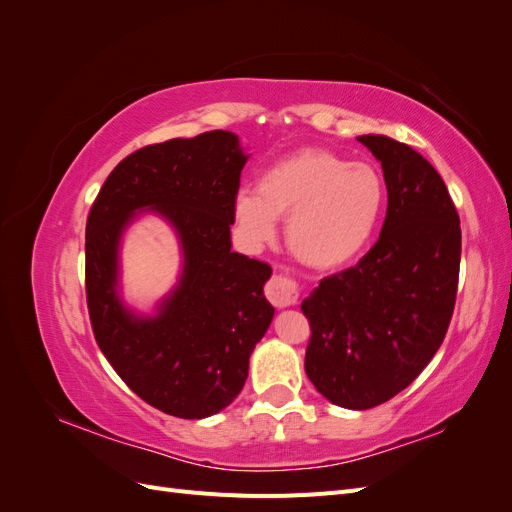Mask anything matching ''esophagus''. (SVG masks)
<instances>
[{
  "label": "esophagus",
  "instance_id": "esophagus-1",
  "mask_svg": "<svg viewBox=\"0 0 512 512\" xmlns=\"http://www.w3.org/2000/svg\"><path fill=\"white\" fill-rule=\"evenodd\" d=\"M265 294L275 307H290L297 303L299 284L288 273H277L267 282Z\"/></svg>",
  "mask_w": 512,
  "mask_h": 512
}]
</instances>
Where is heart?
I'll return each mask as SVG.
<instances>
[{
	"mask_svg": "<svg viewBox=\"0 0 512 512\" xmlns=\"http://www.w3.org/2000/svg\"><path fill=\"white\" fill-rule=\"evenodd\" d=\"M386 185L369 162H348L327 149H301L271 164L258 190L235 198V220L252 241H269L275 218H288L286 243L303 265L329 271L359 256L374 237Z\"/></svg>",
	"mask_w": 512,
	"mask_h": 512,
	"instance_id": "obj_1",
	"label": "heart"
}]
</instances>
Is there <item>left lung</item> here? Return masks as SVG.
Returning a JSON list of instances; mask_svg holds the SVG:
<instances>
[{"mask_svg": "<svg viewBox=\"0 0 512 512\" xmlns=\"http://www.w3.org/2000/svg\"><path fill=\"white\" fill-rule=\"evenodd\" d=\"M389 207L374 247L301 303L305 374L331 404L367 410L404 391L442 346L455 309L461 228L438 170L406 143L359 136Z\"/></svg>", "mask_w": 512, "mask_h": 512, "instance_id": "obj_1", "label": "left lung"}]
</instances>
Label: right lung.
<instances>
[{"mask_svg":"<svg viewBox=\"0 0 512 512\" xmlns=\"http://www.w3.org/2000/svg\"><path fill=\"white\" fill-rule=\"evenodd\" d=\"M247 158L226 130L147 145L113 168L89 211L85 290L96 342L119 378L170 416L224 410L273 320L262 292L271 267L230 252ZM143 210L174 226L184 252L180 282L153 317L132 313L116 290L122 230Z\"/></svg>","mask_w":512,"mask_h":512,"instance_id":"1","label":"right lung"}]
</instances>
